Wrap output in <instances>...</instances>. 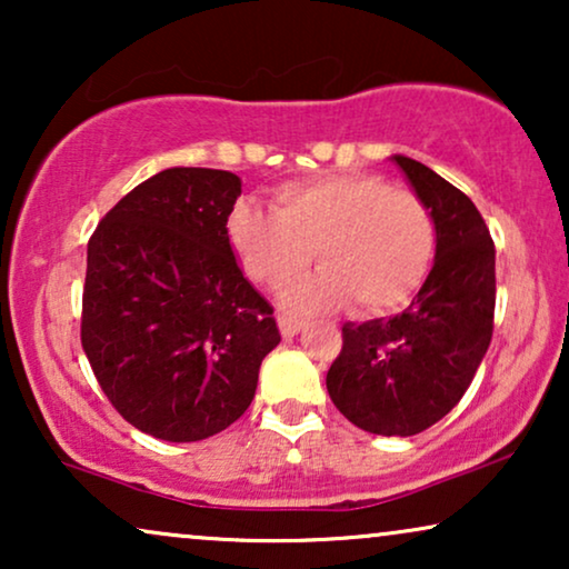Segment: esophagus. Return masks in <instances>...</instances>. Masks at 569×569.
Here are the masks:
<instances>
[{
  "label": "esophagus",
  "instance_id": "1",
  "mask_svg": "<svg viewBox=\"0 0 569 569\" xmlns=\"http://www.w3.org/2000/svg\"><path fill=\"white\" fill-rule=\"evenodd\" d=\"M277 321H279V331H282V337H287V339L295 337V333H300L302 326H306L300 318H295V316H279Z\"/></svg>",
  "mask_w": 569,
  "mask_h": 569
}]
</instances>
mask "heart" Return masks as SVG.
Instances as JSON below:
<instances>
[{
  "label": "heart",
  "mask_w": 569,
  "mask_h": 569,
  "mask_svg": "<svg viewBox=\"0 0 569 569\" xmlns=\"http://www.w3.org/2000/svg\"><path fill=\"white\" fill-rule=\"evenodd\" d=\"M228 240L246 274L269 290L300 277L316 251L321 271L284 295L295 310L349 300L357 313H386L425 282L438 224L415 191L380 176L339 173L279 186L274 212L243 201L232 209Z\"/></svg>",
  "instance_id": "obj_1"
}]
</instances>
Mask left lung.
Returning a JSON list of instances; mask_svg holds the SVG:
<instances>
[{"label":"left lung","instance_id":"left-lung-1","mask_svg":"<svg viewBox=\"0 0 569 569\" xmlns=\"http://www.w3.org/2000/svg\"><path fill=\"white\" fill-rule=\"evenodd\" d=\"M438 224L435 263L403 313L341 326L326 388L365 432L409 438L461 401L495 326V243L473 201L422 162L393 154Z\"/></svg>","mask_w":569,"mask_h":569}]
</instances>
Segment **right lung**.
Wrapping results in <instances>:
<instances>
[{"label":"right lung","instance_id":"1","mask_svg":"<svg viewBox=\"0 0 569 569\" xmlns=\"http://www.w3.org/2000/svg\"><path fill=\"white\" fill-rule=\"evenodd\" d=\"M238 197L228 170L168 168L88 243L82 349L113 409L152 438L197 442L230 427L282 339L230 248Z\"/></svg>","mask_w":569,"mask_h":569}]
</instances>
